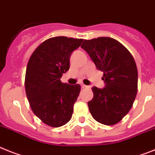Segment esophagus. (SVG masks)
Listing matches in <instances>:
<instances>
[{"label":"esophagus","instance_id":"obj_1","mask_svg":"<svg viewBox=\"0 0 155 155\" xmlns=\"http://www.w3.org/2000/svg\"><path fill=\"white\" fill-rule=\"evenodd\" d=\"M81 87H82V88H89V86H87L84 84H81Z\"/></svg>","mask_w":155,"mask_h":155}]
</instances>
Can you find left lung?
Returning <instances> with one entry per match:
<instances>
[{"label":"left lung","instance_id":"1","mask_svg":"<svg viewBox=\"0 0 155 155\" xmlns=\"http://www.w3.org/2000/svg\"><path fill=\"white\" fill-rule=\"evenodd\" d=\"M97 70L103 71L106 87H93L88 107L94 119L105 125L120 122L131 110L138 89V71L133 57L120 42L109 37L84 40L81 45Z\"/></svg>","mask_w":155,"mask_h":155}]
</instances>
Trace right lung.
<instances>
[{"label": "right lung", "instance_id": "right-lung-1", "mask_svg": "<svg viewBox=\"0 0 155 155\" xmlns=\"http://www.w3.org/2000/svg\"><path fill=\"white\" fill-rule=\"evenodd\" d=\"M84 39L50 38L40 44L27 63L25 90L33 113L44 124L58 128L69 121L80 92V84L61 81L68 71L70 56Z\"/></svg>", "mask_w": 155, "mask_h": 155}]
</instances>
